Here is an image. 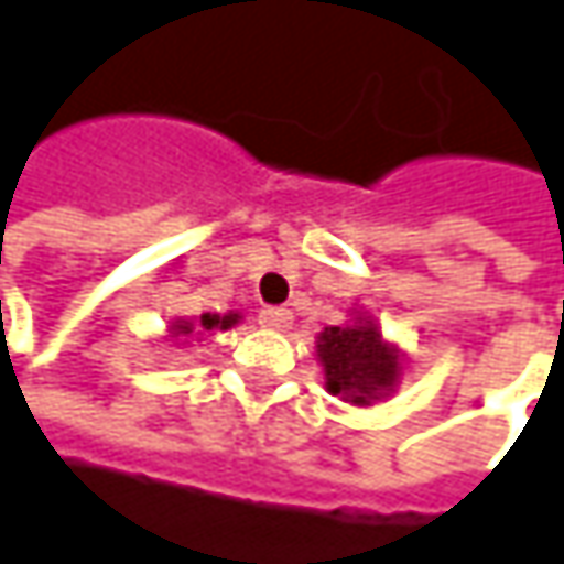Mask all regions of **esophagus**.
Wrapping results in <instances>:
<instances>
[{"instance_id":"34e87169","label":"esophagus","mask_w":564,"mask_h":564,"mask_svg":"<svg viewBox=\"0 0 564 564\" xmlns=\"http://www.w3.org/2000/svg\"><path fill=\"white\" fill-rule=\"evenodd\" d=\"M290 319H293V313L283 310V306H264V310L258 313V323L268 326V329H286Z\"/></svg>"}]
</instances>
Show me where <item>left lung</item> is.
<instances>
[{"label":"left lung","mask_w":564,"mask_h":564,"mask_svg":"<svg viewBox=\"0 0 564 564\" xmlns=\"http://www.w3.org/2000/svg\"><path fill=\"white\" fill-rule=\"evenodd\" d=\"M349 316V323L326 326L316 336V359L326 376V392L369 408L398 389L404 359L369 313L352 310Z\"/></svg>","instance_id":"8db88e82"}]
</instances>
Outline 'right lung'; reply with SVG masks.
Segmentation results:
<instances>
[{
    "instance_id": "1",
    "label": "right lung",
    "mask_w": 564,
    "mask_h": 564,
    "mask_svg": "<svg viewBox=\"0 0 564 564\" xmlns=\"http://www.w3.org/2000/svg\"><path fill=\"white\" fill-rule=\"evenodd\" d=\"M241 319V313H202L198 319H172L170 339H175V346H192V343H202V333L205 329H231L235 323Z\"/></svg>"
}]
</instances>
